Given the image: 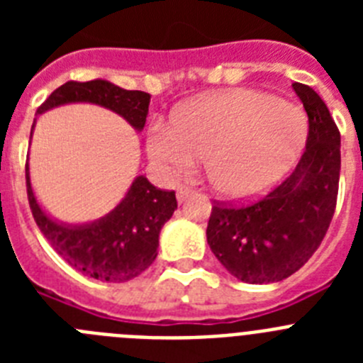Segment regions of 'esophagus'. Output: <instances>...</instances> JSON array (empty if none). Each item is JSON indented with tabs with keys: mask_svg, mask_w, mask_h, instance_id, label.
Here are the masks:
<instances>
[{
	"mask_svg": "<svg viewBox=\"0 0 363 363\" xmlns=\"http://www.w3.org/2000/svg\"><path fill=\"white\" fill-rule=\"evenodd\" d=\"M191 192H192L191 185H179L178 191H176V196H178L179 201H184L185 198H187L189 194H191Z\"/></svg>",
	"mask_w": 363,
	"mask_h": 363,
	"instance_id": "obj_1",
	"label": "esophagus"
}]
</instances>
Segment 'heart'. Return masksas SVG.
Listing matches in <instances>:
<instances>
[{
  "instance_id": "heart-1",
  "label": "heart",
  "mask_w": 363,
  "mask_h": 363,
  "mask_svg": "<svg viewBox=\"0 0 363 363\" xmlns=\"http://www.w3.org/2000/svg\"><path fill=\"white\" fill-rule=\"evenodd\" d=\"M307 116L296 104L255 89L205 96L176 114L154 120L147 152L163 174H191L207 158L216 191L234 198L271 187L296 162L306 142Z\"/></svg>"
}]
</instances>
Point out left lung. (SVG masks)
Returning <instances> with one entry per match:
<instances>
[{
	"mask_svg": "<svg viewBox=\"0 0 363 363\" xmlns=\"http://www.w3.org/2000/svg\"><path fill=\"white\" fill-rule=\"evenodd\" d=\"M293 89L309 121L296 169L255 201L214 200L207 223L211 251L245 284H272L294 274L320 247L336 209L340 130L309 85L293 83Z\"/></svg>",
	"mask_w": 363,
	"mask_h": 363,
	"instance_id": "1",
	"label": "left lung"
}]
</instances>
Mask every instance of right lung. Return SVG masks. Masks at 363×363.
<instances>
[{
    "label": "right lung",
    "mask_w": 363,
    "mask_h": 363,
    "mask_svg": "<svg viewBox=\"0 0 363 363\" xmlns=\"http://www.w3.org/2000/svg\"><path fill=\"white\" fill-rule=\"evenodd\" d=\"M74 101L111 108L134 129L142 130L150 96L142 91H125L105 79L67 82L38 107V114ZM25 178L32 216L54 251L85 277L112 284L133 280L152 264L158 256L160 230L178 207L174 191L154 187L145 176H138L112 213L89 225L70 227L56 223L41 211L30 187L28 165H25Z\"/></svg>",
    "instance_id": "obj_1"
}]
</instances>
